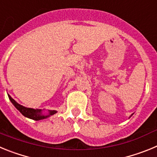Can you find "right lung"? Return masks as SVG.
I'll return each mask as SVG.
<instances>
[{"instance_id":"add662e5","label":"right lung","mask_w":157,"mask_h":157,"mask_svg":"<svg viewBox=\"0 0 157 157\" xmlns=\"http://www.w3.org/2000/svg\"><path fill=\"white\" fill-rule=\"evenodd\" d=\"M8 98H9L10 101H12V104L15 105V108L19 110L22 115L25 116L26 117H28V118L34 120V121H39V120L44 119L46 117H49V116L51 115H53V114H55L56 113V110H50V111H49V115L44 116L43 114H42L41 110L40 109H34L26 108V107L22 106V105H19V103H17L9 94H8Z\"/></svg>"}]
</instances>
